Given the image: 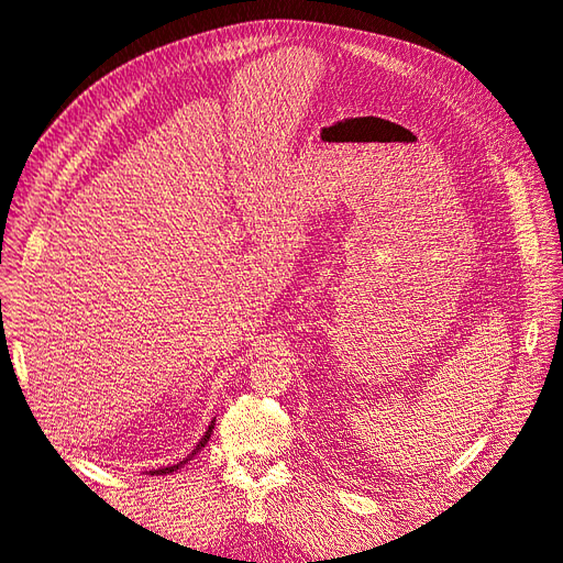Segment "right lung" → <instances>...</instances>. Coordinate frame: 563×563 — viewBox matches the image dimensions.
<instances>
[{
  "instance_id": "right-lung-1",
  "label": "right lung",
  "mask_w": 563,
  "mask_h": 563,
  "mask_svg": "<svg viewBox=\"0 0 563 563\" xmlns=\"http://www.w3.org/2000/svg\"><path fill=\"white\" fill-rule=\"evenodd\" d=\"M213 424H216V422H211V424H209V430H207V434H203V437L199 439V444L195 446V451H192L190 455H187V457L183 460V463H187V460H190L192 455H197V453H199V451H201L203 446H207V441L211 439V432H213ZM183 463H178V465H172V467H159V470H152V474H168V472H174V470H178V467H180Z\"/></svg>"
}]
</instances>
